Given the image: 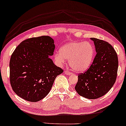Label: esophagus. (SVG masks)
<instances>
[{
    "label": "esophagus",
    "mask_w": 126,
    "mask_h": 126,
    "mask_svg": "<svg viewBox=\"0 0 126 126\" xmlns=\"http://www.w3.org/2000/svg\"><path fill=\"white\" fill-rule=\"evenodd\" d=\"M64 73H65V74L68 75V76H70V75H71V74H72V73H71V72L68 71V70H65V71Z\"/></svg>",
    "instance_id": "34e87169"
}]
</instances>
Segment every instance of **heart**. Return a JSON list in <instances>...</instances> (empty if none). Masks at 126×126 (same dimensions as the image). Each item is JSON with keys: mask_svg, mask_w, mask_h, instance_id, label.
<instances>
[{"mask_svg": "<svg viewBox=\"0 0 126 126\" xmlns=\"http://www.w3.org/2000/svg\"><path fill=\"white\" fill-rule=\"evenodd\" d=\"M94 56V47L89 42H73L63 45L60 52L55 54V60L59 65L65 59L73 70L82 72L87 70L92 63Z\"/></svg>", "mask_w": 126, "mask_h": 126, "instance_id": "heart-1", "label": "heart"}]
</instances>
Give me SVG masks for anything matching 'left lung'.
I'll use <instances>...</instances> for the list:
<instances>
[{
  "mask_svg": "<svg viewBox=\"0 0 126 126\" xmlns=\"http://www.w3.org/2000/svg\"><path fill=\"white\" fill-rule=\"evenodd\" d=\"M90 39L94 42L96 54L89 68L79 74L75 89L79 95L94 99L105 95L112 88L117 79L118 61L110 43L96 38Z\"/></svg>",
  "mask_w": 126,
  "mask_h": 126,
  "instance_id": "8db88e82",
  "label": "left lung"
}]
</instances>
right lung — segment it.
<instances>
[{"mask_svg":"<svg viewBox=\"0 0 126 126\" xmlns=\"http://www.w3.org/2000/svg\"><path fill=\"white\" fill-rule=\"evenodd\" d=\"M54 40L47 36L22 41L9 63L10 83L18 96L36 102L47 96L55 79L63 73L49 56L53 55Z\"/></svg>","mask_w":126,"mask_h":126,"instance_id":"add662e5","label":"right lung"}]
</instances>
